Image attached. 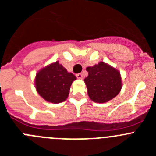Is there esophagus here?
I'll return each mask as SVG.
<instances>
[{
  "instance_id": "34e87169",
  "label": "esophagus",
  "mask_w": 156,
  "mask_h": 156,
  "mask_svg": "<svg viewBox=\"0 0 156 156\" xmlns=\"http://www.w3.org/2000/svg\"><path fill=\"white\" fill-rule=\"evenodd\" d=\"M76 77L78 78V79H83V74L82 73L76 74Z\"/></svg>"
}]
</instances>
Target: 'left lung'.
<instances>
[{"mask_svg":"<svg viewBox=\"0 0 156 156\" xmlns=\"http://www.w3.org/2000/svg\"><path fill=\"white\" fill-rule=\"evenodd\" d=\"M86 70L88 76L83 81L88 96L94 102H107L119 94L122 87L119 70L104 62L87 67Z\"/></svg>","mask_w":156,"mask_h":156,"instance_id":"left-lung-1","label":"left lung"}]
</instances>
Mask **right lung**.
I'll return each mask as SVG.
<instances>
[{
	"instance_id": "1",
	"label": "right lung",
	"mask_w": 156,
	"mask_h": 156,
	"mask_svg": "<svg viewBox=\"0 0 156 156\" xmlns=\"http://www.w3.org/2000/svg\"><path fill=\"white\" fill-rule=\"evenodd\" d=\"M76 80V76L69 73L57 61L37 72L34 84L37 93L45 101L58 104L68 98L70 87Z\"/></svg>"
}]
</instances>
